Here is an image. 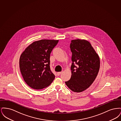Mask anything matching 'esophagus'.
Listing matches in <instances>:
<instances>
[{"label": "esophagus", "instance_id": "obj_1", "mask_svg": "<svg viewBox=\"0 0 121 121\" xmlns=\"http://www.w3.org/2000/svg\"><path fill=\"white\" fill-rule=\"evenodd\" d=\"M62 73V72H58V73H57V75H58V76H59V75H60Z\"/></svg>", "mask_w": 121, "mask_h": 121}]
</instances>
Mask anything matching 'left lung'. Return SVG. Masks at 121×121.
Wrapping results in <instances>:
<instances>
[{"label": "left lung", "mask_w": 121, "mask_h": 121, "mask_svg": "<svg viewBox=\"0 0 121 121\" xmlns=\"http://www.w3.org/2000/svg\"><path fill=\"white\" fill-rule=\"evenodd\" d=\"M70 48L72 53V75L65 82L72 91L82 92L91 86L97 76L100 59L87 41L73 40Z\"/></svg>", "instance_id": "1"}]
</instances>
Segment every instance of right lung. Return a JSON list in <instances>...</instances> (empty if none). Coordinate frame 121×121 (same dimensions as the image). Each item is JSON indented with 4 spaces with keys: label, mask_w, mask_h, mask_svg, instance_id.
<instances>
[{
    "label": "right lung",
    "mask_w": 121,
    "mask_h": 121,
    "mask_svg": "<svg viewBox=\"0 0 121 121\" xmlns=\"http://www.w3.org/2000/svg\"><path fill=\"white\" fill-rule=\"evenodd\" d=\"M58 40L34 42L23 52L19 67L23 79L31 88L40 90L50 85L55 78L50 67V56Z\"/></svg>",
    "instance_id": "add662e5"
}]
</instances>
